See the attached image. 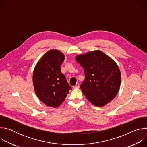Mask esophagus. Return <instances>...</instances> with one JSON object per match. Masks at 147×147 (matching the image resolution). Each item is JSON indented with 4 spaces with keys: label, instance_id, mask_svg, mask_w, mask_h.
<instances>
[{
    "label": "esophagus",
    "instance_id": "1",
    "mask_svg": "<svg viewBox=\"0 0 147 147\" xmlns=\"http://www.w3.org/2000/svg\"><path fill=\"white\" fill-rule=\"evenodd\" d=\"M79 87H80V84L77 82L76 84V85L74 86V88H79Z\"/></svg>",
    "mask_w": 147,
    "mask_h": 147
}]
</instances>
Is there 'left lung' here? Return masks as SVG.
<instances>
[{
    "instance_id": "1",
    "label": "left lung",
    "mask_w": 147,
    "mask_h": 147,
    "mask_svg": "<svg viewBox=\"0 0 147 147\" xmlns=\"http://www.w3.org/2000/svg\"><path fill=\"white\" fill-rule=\"evenodd\" d=\"M76 60L84 71L80 88L87 99L96 107L113 99L121 83V73L115 61L99 50L78 55Z\"/></svg>"
}]
</instances>
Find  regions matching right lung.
Returning <instances> with one entry per match:
<instances>
[{
	"label": "right lung",
	"instance_id": "1",
	"mask_svg": "<svg viewBox=\"0 0 147 147\" xmlns=\"http://www.w3.org/2000/svg\"><path fill=\"white\" fill-rule=\"evenodd\" d=\"M64 60L61 52L51 49L38 61L34 70L35 92L42 102L51 107L60 106L72 89L60 70Z\"/></svg>",
	"mask_w": 147,
	"mask_h": 147
}]
</instances>
